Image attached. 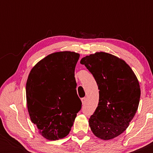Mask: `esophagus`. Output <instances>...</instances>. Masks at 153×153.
Listing matches in <instances>:
<instances>
[{
	"label": "esophagus",
	"mask_w": 153,
	"mask_h": 153,
	"mask_svg": "<svg viewBox=\"0 0 153 153\" xmlns=\"http://www.w3.org/2000/svg\"><path fill=\"white\" fill-rule=\"evenodd\" d=\"M81 102H82L83 104H85V102H86V98H85V97L82 98V99H81Z\"/></svg>",
	"instance_id": "esophagus-1"
}]
</instances>
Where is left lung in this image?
<instances>
[{"mask_svg": "<svg viewBox=\"0 0 153 153\" xmlns=\"http://www.w3.org/2000/svg\"><path fill=\"white\" fill-rule=\"evenodd\" d=\"M80 63L86 67L98 85L99 103L89 118L96 137L109 140L128 127L139 106V81L124 60L105 52L86 56Z\"/></svg>", "mask_w": 153, "mask_h": 153, "instance_id": "left-lung-1", "label": "left lung"}]
</instances>
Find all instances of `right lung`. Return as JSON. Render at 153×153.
I'll list each match as a JSON object with an SVG mask.
<instances>
[{
  "label": "right lung",
  "mask_w": 153,
  "mask_h": 153,
  "mask_svg": "<svg viewBox=\"0 0 153 153\" xmlns=\"http://www.w3.org/2000/svg\"><path fill=\"white\" fill-rule=\"evenodd\" d=\"M79 53L49 54L32 68L27 79V107L30 120L45 139L56 141L70 133L81 101L74 77Z\"/></svg>",
  "instance_id": "add662e5"
}]
</instances>
